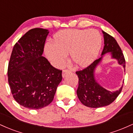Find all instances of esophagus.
<instances>
[{"label": "esophagus", "instance_id": "obj_1", "mask_svg": "<svg viewBox=\"0 0 133 133\" xmlns=\"http://www.w3.org/2000/svg\"><path fill=\"white\" fill-rule=\"evenodd\" d=\"M69 72H70L69 70H68V69H64L63 71H62V77H64L65 74H68V73H69Z\"/></svg>", "mask_w": 133, "mask_h": 133}]
</instances>
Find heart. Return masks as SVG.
Returning a JSON list of instances; mask_svg holds the SVG:
<instances>
[{
  "label": "heart",
  "instance_id": "heart-1",
  "mask_svg": "<svg viewBox=\"0 0 133 133\" xmlns=\"http://www.w3.org/2000/svg\"><path fill=\"white\" fill-rule=\"evenodd\" d=\"M101 42V36L95 29L63 30L56 34L54 42L48 41L45 44L44 52L52 64L57 68L64 64L68 52L73 63L85 67L97 57Z\"/></svg>",
  "mask_w": 133,
  "mask_h": 133
}]
</instances>
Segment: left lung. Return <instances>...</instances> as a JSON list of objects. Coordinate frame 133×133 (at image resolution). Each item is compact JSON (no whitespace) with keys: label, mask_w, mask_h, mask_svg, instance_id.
Instances as JSON below:
<instances>
[{"label":"left lung","mask_w":133,"mask_h":133,"mask_svg":"<svg viewBox=\"0 0 133 133\" xmlns=\"http://www.w3.org/2000/svg\"><path fill=\"white\" fill-rule=\"evenodd\" d=\"M104 39L101 55L111 52L112 57L117 59L119 64L125 69L126 61L121 49L116 39L103 31ZM101 57L96 59L92 63L82 70L76 72L79 77V85L77 89V95L79 99L84 106L89 108H97L110 104L117 98L121 92L123 86L115 92H111L101 86L94 78V70L101 61Z\"/></svg>","instance_id":"left-lung-1"}]
</instances>
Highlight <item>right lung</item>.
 <instances>
[{
  "mask_svg": "<svg viewBox=\"0 0 133 133\" xmlns=\"http://www.w3.org/2000/svg\"><path fill=\"white\" fill-rule=\"evenodd\" d=\"M48 30L30 29L16 42L9 60L8 82L14 99L29 109L47 106L62 81V70L44 56Z\"/></svg>",
  "mask_w": 133,
  "mask_h": 133,
  "instance_id": "add662e5",
  "label": "right lung"
}]
</instances>
